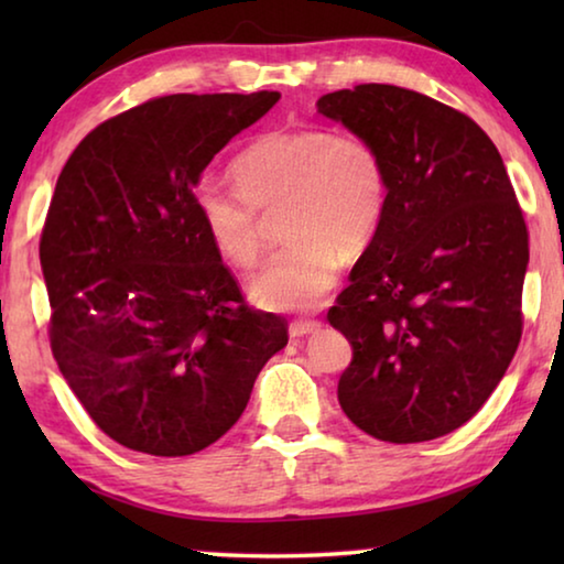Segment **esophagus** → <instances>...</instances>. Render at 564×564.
Masks as SVG:
<instances>
[{
	"label": "esophagus",
	"mask_w": 564,
	"mask_h": 564,
	"mask_svg": "<svg viewBox=\"0 0 564 564\" xmlns=\"http://www.w3.org/2000/svg\"><path fill=\"white\" fill-rule=\"evenodd\" d=\"M321 330V323L318 321H293L291 323V338H303V336H311V333H318Z\"/></svg>",
	"instance_id": "1"
}]
</instances>
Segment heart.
I'll return each mask as SVG.
<instances>
[{
    "label": "heart",
    "instance_id": "b5f03b06",
    "mask_svg": "<svg viewBox=\"0 0 564 564\" xmlns=\"http://www.w3.org/2000/svg\"><path fill=\"white\" fill-rule=\"evenodd\" d=\"M238 186L204 176L194 208L206 236L236 265H251L265 214L283 206L279 251L248 279V295L269 311H308L323 301L343 263L376 236L388 204L386 161L362 133L326 127L269 131L234 161Z\"/></svg>",
    "mask_w": 564,
    "mask_h": 564
}]
</instances>
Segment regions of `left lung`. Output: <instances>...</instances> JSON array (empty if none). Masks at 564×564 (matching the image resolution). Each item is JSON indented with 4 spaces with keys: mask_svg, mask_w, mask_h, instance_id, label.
Returning <instances> with one entry per match:
<instances>
[{
    "mask_svg": "<svg viewBox=\"0 0 564 564\" xmlns=\"http://www.w3.org/2000/svg\"><path fill=\"white\" fill-rule=\"evenodd\" d=\"M318 113L386 161L388 204L328 321L352 346L343 413L386 443H425L467 423L522 333L528 228L500 151L425 94L360 84Z\"/></svg>",
    "mask_w": 564,
    "mask_h": 564,
    "instance_id": "8db88e82",
    "label": "left lung"
}]
</instances>
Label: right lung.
<instances>
[{
	"instance_id": "obj_1",
	"label": "right lung",
	"mask_w": 564,
	"mask_h": 564,
	"mask_svg": "<svg viewBox=\"0 0 564 564\" xmlns=\"http://www.w3.org/2000/svg\"><path fill=\"white\" fill-rule=\"evenodd\" d=\"M279 91L171 94L94 129L62 169L40 261L52 352L79 403L129 451L181 457L231 431L289 343L243 303L194 186Z\"/></svg>"
}]
</instances>
